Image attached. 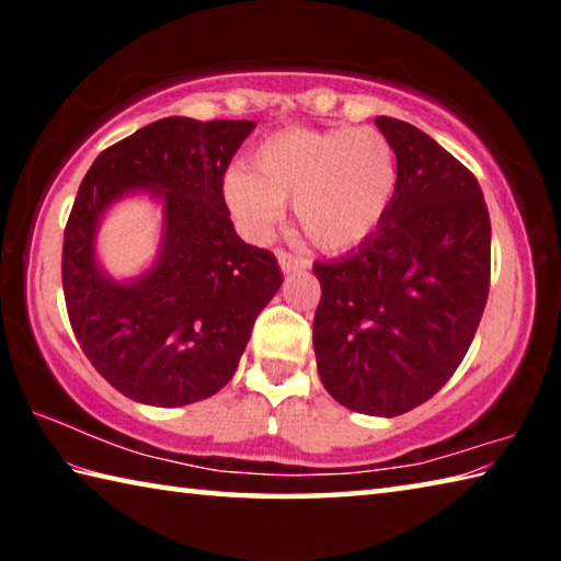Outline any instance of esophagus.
Here are the masks:
<instances>
[{"instance_id":"1","label":"esophagus","mask_w":561,"mask_h":561,"mask_svg":"<svg viewBox=\"0 0 561 561\" xmlns=\"http://www.w3.org/2000/svg\"><path fill=\"white\" fill-rule=\"evenodd\" d=\"M277 262H279V270L284 272V274H289V272H297V270H307V260H301V257H294V254H289V252H277Z\"/></svg>"}]
</instances>
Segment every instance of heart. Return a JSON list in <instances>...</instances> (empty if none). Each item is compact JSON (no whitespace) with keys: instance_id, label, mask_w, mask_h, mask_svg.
I'll return each instance as SVG.
<instances>
[{"instance_id":"heart-1","label":"heart","mask_w":561,"mask_h":561,"mask_svg":"<svg viewBox=\"0 0 561 561\" xmlns=\"http://www.w3.org/2000/svg\"><path fill=\"white\" fill-rule=\"evenodd\" d=\"M398 153L374 126L291 128L262 140L252 170L232 168L222 197L252 240H267L291 203L294 222L324 252H346L383 225L398 190Z\"/></svg>"}]
</instances>
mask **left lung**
<instances>
[{"mask_svg":"<svg viewBox=\"0 0 561 561\" xmlns=\"http://www.w3.org/2000/svg\"><path fill=\"white\" fill-rule=\"evenodd\" d=\"M376 126L401 178L383 225L314 264V354L336 403L393 417L438 393L468 354L490 289V215L478 180L431 136L391 116Z\"/></svg>","mask_w":561,"mask_h":561,"instance_id":"left-lung-1","label":"left lung"}]
</instances>
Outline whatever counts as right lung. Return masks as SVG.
<instances>
[{
    "label": "right lung",
    "mask_w": 561,
    "mask_h": 561,
    "mask_svg": "<svg viewBox=\"0 0 561 561\" xmlns=\"http://www.w3.org/2000/svg\"><path fill=\"white\" fill-rule=\"evenodd\" d=\"M254 126L170 116L103 150L83 178L64 230L66 311L93 368L130 401L178 408L215 396L282 287L274 254L240 240L222 197ZM133 194L161 205V242L148 271L116 280L98 260V230Z\"/></svg>",
    "instance_id": "1"
}]
</instances>
